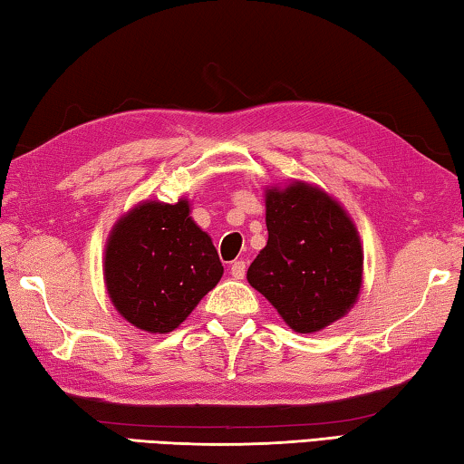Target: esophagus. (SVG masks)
<instances>
[{
    "instance_id": "esophagus-1",
    "label": "esophagus",
    "mask_w": 464,
    "mask_h": 464,
    "mask_svg": "<svg viewBox=\"0 0 464 464\" xmlns=\"http://www.w3.org/2000/svg\"><path fill=\"white\" fill-rule=\"evenodd\" d=\"M230 273L234 279H245L246 276V263L245 261H234L232 267H230Z\"/></svg>"
}]
</instances>
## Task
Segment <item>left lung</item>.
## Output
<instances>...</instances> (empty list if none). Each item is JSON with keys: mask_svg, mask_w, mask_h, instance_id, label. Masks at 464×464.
Instances as JSON below:
<instances>
[{"mask_svg": "<svg viewBox=\"0 0 464 464\" xmlns=\"http://www.w3.org/2000/svg\"><path fill=\"white\" fill-rule=\"evenodd\" d=\"M269 240L250 263L246 279L298 333L339 321L362 287L363 253L358 230L321 188L294 182L269 188Z\"/></svg>", "mask_w": 464, "mask_h": 464, "instance_id": "1", "label": "left lung"}]
</instances>
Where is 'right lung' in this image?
<instances>
[{
	"instance_id": "right-lung-1",
	"label": "right lung",
	"mask_w": 464,
	"mask_h": 464,
	"mask_svg": "<svg viewBox=\"0 0 464 464\" xmlns=\"http://www.w3.org/2000/svg\"><path fill=\"white\" fill-rule=\"evenodd\" d=\"M224 267L188 203L146 201L121 218L106 245L104 282L119 314L148 333H170L214 290Z\"/></svg>"
}]
</instances>
